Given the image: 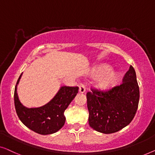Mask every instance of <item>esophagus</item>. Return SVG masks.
Returning <instances> with one entry per match:
<instances>
[{
    "mask_svg": "<svg viewBox=\"0 0 155 155\" xmlns=\"http://www.w3.org/2000/svg\"><path fill=\"white\" fill-rule=\"evenodd\" d=\"M79 92L81 93H84L86 91V86L84 84H81L79 85Z\"/></svg>",
    "mask_w": 155,
    "mask_h": 155,
    "instance_id": "obj_1",
    "label": "esophagus"
}]
</instances>
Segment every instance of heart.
Returning <instances> with one entry per match:
<instances>
[{
    "mask_svg": "<svg viewBox=\"0 0 155 155\" xmlns=\"http://www.w3.org/2000/svg\"><path fill=\"white\" fill-rule=\"evenodd\" d=\"M93 75L100 77L98 80V86L101 88L106 89L114 85L118 79V74L113 71H109L107 65L95 67L93 70Z\"/></svg>",
    "mask_w": 155,
    "mask_h": 155,
    "instance_id": "heart-1",
    "label": "heart"
}]
</instances>
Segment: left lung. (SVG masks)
<instances>
[{
  "instance_id": "8db88e82",
  "label": "left lung",
  "mask_w": 155,
  "mask_h": 155,
  "mask_svg": "<svg viewBox=\"0 0 155 155\" xmlns=\"http://www.w3.org/2000/svg\"><path fill=\"white\" fill-rule=\"evenodd\" d=\"M86 97L91 128L105 134L120 130L131 122L138 107L140 91L134 68L130 65L120 85L104 91L91 88Z\"/></svg>"
}]
</instances>
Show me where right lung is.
Returning <instances> with one entry per match:
<instances>
[{"label":"right lung","instance_id":"1","mask_svg":"<svg viewBox=\"0 0 155 155\" xmlns=\"http://www.w3.org/2000/svg\"><path fill=\"white\" fill-rule=\"evenodd\" d=\"M21 74L17 81L18 84ZM15 88V107L17 116L25 125L41 135L58 131L65 123L64 110L78 93V87L62 86L55 97L45 105L37 108H27L21 103Z\"/></svg>","mask_w":155,"mask_h":155}]
</instances>
